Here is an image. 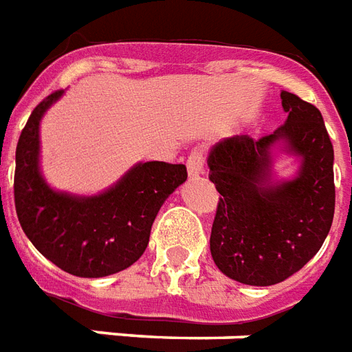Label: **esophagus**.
Listing matches in <instances>:
<instances>
[{"instance_id":"34e87169","label":"esophagus","mask_w":352,"mask_h":352,"mask_svg":"<svg viewBox=\"0 0 352 352\" xmlns=\"http://www.w3.org/2000/svg\"><path fill=\"white\" fill-rule=\"evenodd\" d=\"M203 166H205V153H203L201 147H196L192 149V153L188 155V160H186V168H188V175H199L203 173Z\"/></svg>"}]
</instances>
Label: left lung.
<instances>
[{"mask_svg": "<svg viewBox=\"0 0 352 352\" xmlns=\"http://www.w3.org/2000/svg\"><path fill=\"white\" fill-rule=\"evenodd\" d=\"M287 121L254 140L226 138L210 151L209 179L220 192L210 256L231 280L274 285L319 252L334 220V149L321 111L282 91ZM288 143L302 158L293 182L272 185L270 147Z\"/></svg>", "mask_w": 352, "mask_h": 352, "instance_id": "left-lung-1", "label": "left lung"}]
</instances>
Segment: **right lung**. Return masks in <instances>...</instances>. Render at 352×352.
Wrapping results in <instances>:
<instances>
[{
  "instance_id": "obj_1",
  "label": "right lung",
  "mask_w": 352,
  "mask_h": 352,
  "mask_svg": "<svg viewBox=\"0 0 352 352\" xmlns=\"http://www.w3.org/2000/svg\"><path fill=\"white\" fill-rule=\"evenodd\" d=\"M63 89L37 104L16 145L14 207L23 233L59 269L102 278L129 269L149 244L166 197L186 181L184 164L143 162L104 194L76 197L54 190L38 171V123Z\"/></svg>"
}]
</instances>
